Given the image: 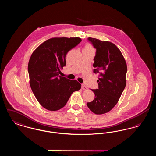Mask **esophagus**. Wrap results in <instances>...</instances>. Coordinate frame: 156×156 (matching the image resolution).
Returning a JSON list of instances; mask_svg holds the SVG:
<instances>
[{"mask_svg": "<svg viewBox=\"0 0 156 156\" xmlns=\"http://www.w3.org/2000/svg\"><path fill=\"white\" fill-rule=\"evenodd\" d=\"M81 88L83 90H87V87L84 84H82Z\"/></svg>", "mask_w": 156, "mask_h": 156, "instance_id": "1", "label": "esophagus"}]
</instances>
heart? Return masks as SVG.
<instances>
[{
  "mask_svg": "<svg viewBox=\"0 0 156 156\" xmlns=\"http://www.w3.org/2000/svg\"><path fill=\"white\" fill-rule=\"evenodd\" d=\"M85 48H87V49H91V50H93L92 49V47L90 45H87L86 46H85Z\"/></svg>",
  "mask_w": 156,
  "mask_h": 156,
  "instance_id": "1",
  "label": "heart"
}]
</instances>
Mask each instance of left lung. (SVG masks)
<instances>
[{
  "mask_svg": "<svg viewBox=\"0 0 156 156\" xmlns=\"http://www.w3.org/2000/svg\"><path fill=\"white\" fill-rule=\"evenodd\" d=\"M96 49L94 73L98 74V89H91L95 98L87 103L89 109L97 115L110 111L116 105L126 87L127 66L119 48L112 43L88 37Z\"/></svg>",
  "mask_w": 156,
  "mask_h": 156,
  "instance_id": "left-lung-1",
  "label": "left lung"
}]
</instances>
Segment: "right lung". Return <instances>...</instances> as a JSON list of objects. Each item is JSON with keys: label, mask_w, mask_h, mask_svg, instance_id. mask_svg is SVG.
I'll use <instances>...</instances> for the list:
<instances>
[{"label": "right lung", "mask_w": 156, "mask_h": 156, "mask_svg": "<svg viewBox=\"0 0 156 156\" xmlns=\"http://www.w3.org/2000/svg\"><path fill=\"white\" fill-rule=\"evenodd\" d=\"M79 37L52 38L39 45L31 55L28 72L31 90L40 105L55 111L63 108L71 94L81 89L76 80L59 75L66 66L67 52L81 41Z\"/></svg>", "instance_id": "1"}]
</instances>
